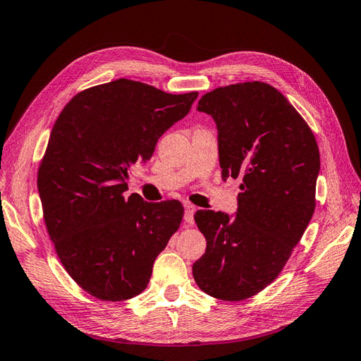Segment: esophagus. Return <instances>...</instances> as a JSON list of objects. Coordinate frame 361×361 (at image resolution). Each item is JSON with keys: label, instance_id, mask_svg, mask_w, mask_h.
Listing matches in <instances>:
<instances>
[{"label": "esophagus", "instance_id": "34e87169", "mask_svg": "<svg viewBox=\"0 0 361 361\" xmlns=\"http://www.w3.org/2000/svg\"><path fill=\"white\" fill-rule=\"evenodd\" d=\"M194 214H195V206L191 203H185V221L190 226L194 224Z\"/></svg>", "mask_w": 361, "mask_h": 361}]
</instances>
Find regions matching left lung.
Returning a JSON list of instances; mask_svg holds the SVG:
<instances>
[{"label": "left lung", "mask_w": 361, "mask_h": 361, "mask_svg": "<svg viewBox=\"0 0 361 361\" xmlns=\"http://www.w3.org/2000/svg\"><path fill=\"white\" fill-rule=\"evenodd\" d=\"M197 110L215 120L223 178H241L243 192L235 216L195 212L206 251L192 276L211 297L241 301L279 277L309 226L319 149L307 122L267 82L218 87Z\"/></svg>", "instance_id": "obj_1"}]
</instances>
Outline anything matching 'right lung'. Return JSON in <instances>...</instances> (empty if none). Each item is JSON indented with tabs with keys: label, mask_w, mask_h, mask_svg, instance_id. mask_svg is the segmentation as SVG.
<instances>
[{
	"label": "right lung",
	"mask_w": 361,
	"mask_h": 361,
	"mask_svg": "<svg viewBox=\"0 0 361 361\" xmlns=\"http://www.w3.org/2000/svg\"><path fill=\"white\" fill-rule=\"evenodd\" d=\"M197 96L120 78L75 94L54 123L37 171L43 220L61 265L92 297H137L178 232L179 200L123 194L129 167L152 157Z\"/></svg>",
	"instance_id": "add662e5"
}]
</instances>
